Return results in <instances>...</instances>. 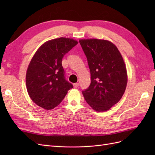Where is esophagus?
I'll list each match as a JSON object with an SVG mask.
<instances>
[{
	"mask_svg": "<svg viewBox=\"0 0 155 155\" xmlns=\"http://www.w3.org/2000/svg\"><path fill=\"white\" fill-rule=\"evenodd\" d=\"M78 85H79V84H78V83H74L73 84V86L74 88H77L78 87Z\"/></svg>",
	"mask_w": 155,
	"mask_h": 155,
	"instance_id": "34e87169",
	"label": "esophagus"
}]
</instances>
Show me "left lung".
Here are the masks:
<instances>
[{
    "mask_svg": "<svg viewBox=\"0 0 155 155\" xmlns=\"http://www.w3.org/2000/svg\"><path fill=\"white\" fill-rule=\"evenodd\" d=\"M79 43L86 55L91 83L82 91L87 103L98 112L106 111L123 97L127 84L123 58L116 46L100 39H83Z\"/></svg>",
    "mask_w": 155,
    "mask_h": 155,
    "instance_id": "8db88e82",
    "label": "left lung"
}]
</instances>
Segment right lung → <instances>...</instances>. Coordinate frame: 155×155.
Wrapping results in <instances>:
<instances>
[{
  "label": "right lung",
  "instance_id": "1",
  "mask_svg": "<svg viewBox=\"0 0 155 155\" xmlns=\"http://www.w3.org/2000/svg\"><path fill=\"white\" fill-rule=\"evenodd\" d=\"M77 44L72 38L53 39L42 45L32 57L27 71L26 84L29 96L39 107L52 109L73 88L66 80L62 60Z\"/></svg>",
  "mask_w": 155,
  "mask_h": 155
}]
</instances>
